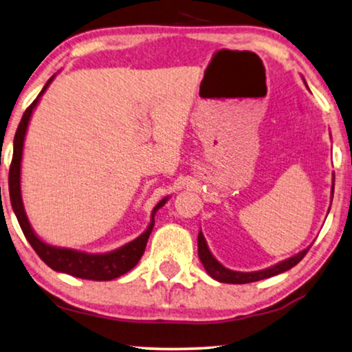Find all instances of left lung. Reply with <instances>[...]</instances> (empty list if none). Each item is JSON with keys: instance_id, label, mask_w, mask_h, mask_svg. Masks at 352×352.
<instances>
[{"instance_id": "obj_1", "label": "left lung", "mask_w": 352, "mask_h": 352, "mask_svg": "<svg viewBox=\"0 0 352 352\" xmlns=\"http://www.w3.org/2000/svg\"><path fill=\"white\" fill-rule=\"evenodd\" d=\"M333 188H335V175H333V183H332V191H330V204H332L333 199ZM330 210V207H329ZM329 213V212H327ZM310 250V246L305 250H302L300 253L294 254L292 258L285 259L278 264L267 267L264 270H256V272H237V270H230L228 267H224L221 262H219L210 251L207 240L204 237L202 230H199L197 235V253H199V259H201L204 269H206L207 274L217 280L219 283H229V285H245V283H253V281H261L265 280V278L280 275L283 272L292 269L294 265H297L298 262L303 259V256L307 254V251Z\"/></svg>"}]
</instances>
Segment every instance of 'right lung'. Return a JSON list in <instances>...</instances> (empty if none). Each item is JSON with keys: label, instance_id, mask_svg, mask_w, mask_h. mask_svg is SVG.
I'll return each mask as SVG.
<instances>
[{"label": "right lung", "instance_id": "obj_1", "mask_svg": "<svg viewBox=\"0 0 352 352\" xmlns=\"http://www.w3.org/2000/svg\"><path fill=\"white\" fill-rule=\"evenodd\" d=\"M56 77L52 76L47 83L42 88L38 98L34 99L33 104L25 110L22 120L17 128L14 138V155H12V164L9 169V196L10 204H12V210L15 217L19 219L20 228H22L26 240L33 246V250L38 253L39 258L45 262L50 269L55 272H61V274L72 275L76 278H83V280H94V281H110L115 278L128 274L131 269H134L135 264L142 258L146 242L153 230L155 226V214L158 210L169 201L170 196L156 204L155 208L151 210V218L146 229L138 239L131 240V242L124 243L117 250L107 251V253H87V251L74 250V248H63V246L50 245L42 240L38 234L34 232L33 226H31L28 217H26L23 199H22V185H20V174H22V158H23V145H25V135L28 131V124L33 115L36 106H38L42 94L45 93L50 83L54 82Z\"/></svg>", "mask_w": 352, "mask_h": 352}]
</instances>
